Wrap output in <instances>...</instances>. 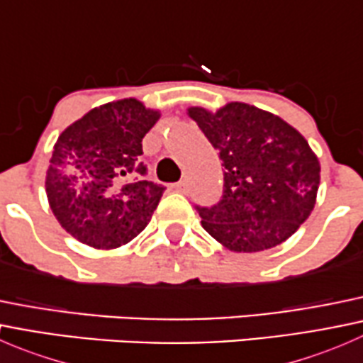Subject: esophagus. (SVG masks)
I'll return each instance as SVG.
<instances>
[{"label":"esophagus","instance_id":"34e87169","mask_svg":"<svg viewBox=\"0 0 363 363\" xmlns=\"http://www.w3.org/2000/svg\"><path fill=\"white\" fill-rule=\"evenodd\" d=\"M174 189H175V191H177V193H186V191H188V182H186V181L175 182Z\"/></svg>","mask_w":363,"mask_h":363}]
</instances>
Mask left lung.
I'll return each mask as SVG.
<instances>
[{
    "instance_id": "1",
    "label": "left lung",
    "mask_w": 363,
    "mask_h": 363,
    "mask_svg": "<svg viewBox=\"0 0 363 363\" xmlns=\"http://www.w3.org/2000/svg\"><path fill=\"white\" fill-rule=\"evenodd\" d=\"M188 112L225 167L221 200L196 205L205 232L237 252L270 250L294 235L320 186V163L306 138L281 117L239 101L214 113Z\"/></svg>"
}]
</instances>
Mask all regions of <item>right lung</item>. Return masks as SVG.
Returning a JSON list of instances; mask_svg holds the SVG:
<instances>
[{"instance_id":"right-lung-1","label":"right lung","mask_w":363,"mask_h":363,"mask_svg":"<svg viewBox=\"0 0 363 363\" xmlns=\"http://www.w3.org/2000/svg\"><path fill=\"white\" fill-rule=\"evenodd\" d=\"M158 119V112L128 98L93 108L60 135L45 191L69 235L112 250L147 226L164 186L145 179L142 138Z\"/></svg>"}]
</instances>
